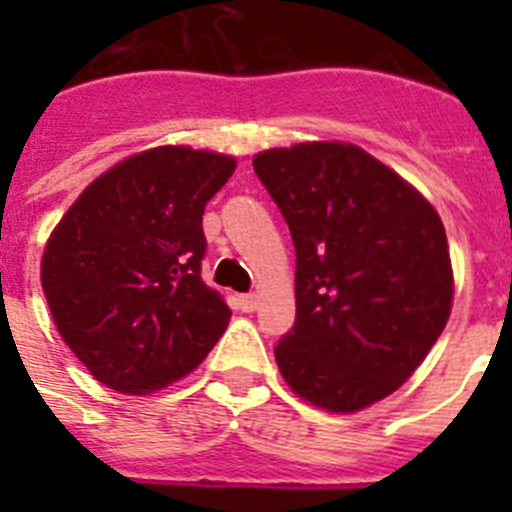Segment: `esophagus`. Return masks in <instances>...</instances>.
Instances as JSON below:
<instances>
[{
	"label": "esophagus",
	"instance_id": "obj_1",
	"mask_svg": "<svg viewBox=\"0 0 512 512\" xmlns=\"http://www.w3.org/2000/svg\"><path fill=\"white\" fill-rule=\"evenodd\" d=\"M238 307H241L243 312H253L259 307V295H241L238 297Z\"/></svg>",
	"mask_w": 512,
	"mask_h": 512
}]
</instances>
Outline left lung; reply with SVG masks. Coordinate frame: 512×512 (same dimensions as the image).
Listing matches in <instances>:
<instances>
[{"instance_id": "left-lung-1", "label": "left lung", "mask_w": 512, "mask_h": 512, "mask_svg": "<svg viewBox=\"0 0 512 512\" xmlns=\"http://www.w3.org/2000/svg\"><path fill=\"white\" fill-rule=\"evenodd\" d=\"M297 253L292 330L274 348L289 390L359 413L413 377L449 323L454 269L436 207L372 153L307 140L253 156Z\"/></svg>"}]
</instances>
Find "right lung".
<instances>
[{"label":"right lung","mask_w":512,"mask_h":512,"mask_svg":"<svg viewBox=\"0 0 512 512\" xmlns=\"http://www.w3.org/2000/svg\"><path fill=\"white\" fill-rule=\"evenodd\" d=\"M235 171L228 153L156 146L74 200L40 259L63 343L97 382L151 395L202 364L230 323L200 277L202 212Z\"/></svg>","instance_id":"1"}]
</instances>
